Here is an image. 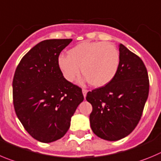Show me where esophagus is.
I'll return each mask as SVG.
<instances>
[{
    "label": "esophagus",
    "mask_w": 161,
    "mask_h": 161,
    "mask_svg": "<svg viewBox=\"0 0 161 161\" xmlns=\"http://www.w3.org/2000/svg\"><path fill=\"white\" fill-rule=\"evenodd\" d=\"M82 92H83L84 97H86V95H87V92H88V90H87V89H85V88H83V89H82Z\"/></svg>",
    "instance_id": "esophagus-1"
}]
</instances>
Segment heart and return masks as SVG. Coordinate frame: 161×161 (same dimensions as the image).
<instances>
[{"label": "heart", "mask_w": 161, "mask_h": 161, "mask_svg": "<svg viewBox=\"0 0 161 161\" xmlns=\"http://www.w3.org/2000/svg\"><path fill=\"white\" fill-rule=\"evenodd\" d=\"M120 53L113 45L104 41H83L60 56L57 64L63 76L73 81L81 72L92 86L100 88L114 79L120 66Z\"/></svg>", "instance_id": "1"}]
</instances>
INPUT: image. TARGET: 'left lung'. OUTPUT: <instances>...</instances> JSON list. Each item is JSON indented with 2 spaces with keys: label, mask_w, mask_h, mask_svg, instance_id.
<instances>
[{
  "label": "left lung",
  "mask_w": 161,
  "mask_h": 161,
  "mask_svg": "<svg viewBox=\"0 0 161 161\" xmlns=\"http://www.w3.org/2000/svg\"><path fill=\"white\" fill-rule=\"evenodd\" d=\"M120 66L114 79L87 93L92 106V132L101 139L116 141L131 133L139 123L148 97V72L141 58L119 45Z\"/></svg>",
  "instance_id": "left-lung-1"
}]
</instances>
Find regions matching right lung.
<instances>
[{"label":"right lung","instance_id":"right-lung-1","mask_svg":"<svg viewBox=\"0 0 161 161\" xmlns=\"http://www.w3.org/2000/svg\"><path fill=\"white\" fill-rule=\"evenodd\" d=\"M72 41L52 39L38 43L24 56L13 76L16 114L29 135L41 142L63 137L84 100L81 88L66 80L57 64L60 52Z\"/></svg>","mask_w":161,"mask_h":161}]
</instances>
